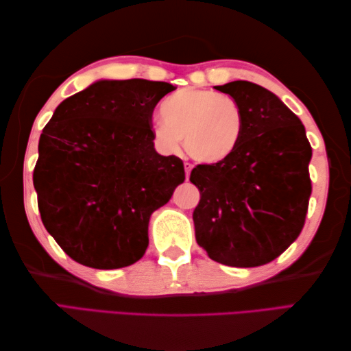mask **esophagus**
Returning <instances> with one entry per match:
<instances>
[{"label":"esophagus","mask_w":351,"mask_h":351,"mask_svg":"<svg viewBox=\"0 0 351 351\" xmlns=\"http://www.w3.org/2000/svg\"><path fill=\"white\" fill-rule=\"evenodd\" d=\"M191 164L190 162H184V169H185V176H187V180H189V176H190V171H191Z\"/></svg>","instance_id":"34e87169"}]
</instances>
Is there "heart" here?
Segmentation results:
<instances>
[{"label":"heart","mask_w":351,"mask_h":351,"mask_svg":"<svg viewBox=\"0 0 351 351\" xmlns=\"http://www.w3.org/2000/svg\"><path fill=\"white\" fill-rule=\"evenodd\" d=\"M160 111L162 122L152 125V136L166 152H180L184 138L193 158L214 164L228 160L243 140L245 116L232 96L182 88L167 96Z\"/></svg>","instance_id":"obj_1"}]
</instances>
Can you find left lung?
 <instances>
[{
    "mask_svg": "<svg viewBox=\"0 0 351 351\" xmlns=\"http://www.w3.org/2000/svg\"><path fill=\"white\" fill-rule=\"evenodd\" d=\"M215 88L240 104L245 128L228 160L191 170L200 191L193 211L196 241L220 264L264 265L302 232L312 147L300 119L270 90L249 81Z\"/></svg>",
    "mask_w": 351,
    "mask_h": 351,
    "instance_id": "obj_1",
    "label": "left lung"
}]
</instances>
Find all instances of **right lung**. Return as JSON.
I'll return each instance as SVG.
<instances>
[{"label": "right lung", "instance_id": "right-lung-1", "mask_svg": "<svg viewBox=\"0 0 351 351\" xmlns=\"http://www.w3.org/2000/svg\"><path fill=\"white\" fill-rule=\"evenodd\" d=\"M164 81H96L64 99L43 128L33 171L43 226L78 264L114 270L145 255L151 214L185 180L155 151L152 113Z\"/></svg>", "mask_w": 351, "mask_h": 351}]
</instances>
